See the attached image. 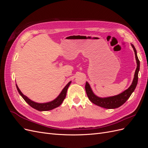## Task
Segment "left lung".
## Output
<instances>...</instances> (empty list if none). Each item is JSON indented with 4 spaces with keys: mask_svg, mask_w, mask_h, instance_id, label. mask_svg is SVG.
<instances>
[{
    "mask_svg": "<svg viewBox=\"0 0 148 148\" xmlns=\"http://www.w3.org/2000/svg\"><path fill=\"white\" fill-rule=\"evenodd\" d=\"M131 46L133 49L134 52H135L137 66L135 72V75H134L133 80L132 84L130 85V86L127 89H126V90H125L123 92H121L118 95L106 97H100L96 96L95 94L93 92L90 85H89V84L86 82V85H85V89H86V92L89 99L90 100L93 104L106 109L118 108V107L123 105L124 103L128 100V98L132 95L133 92L135 91L138 83V72L139 70H140V60H139L138 58L137 52L135 46H134L132 44H131Z\"/></svg>",
    "mask_w": 148,
    "mask_h": 148,
    "instance_id": "1",
    "label": "left lung"
}]
</instances>
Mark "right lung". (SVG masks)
Instances as JSON below:
<instances>
[{
  "label": "right lung",
  "mask_w": 148,
  "mask_h": 148,
  "mask_svg": "<svg viewBox=\"0 0 148 148\" xmlns=\"http://www.w3.org/2000/svg\"><path fill=\"white\" fill-rule=\"evenodd\" d=\"M71 82L70 81L69 83H68V84L66 85L63 89H62V91L60 93V95L58 96L55 99H53L52 101L45 102V103H38L31 100L27 96H26L21 92V91L20 90V89L18 87L16 84V86L17 90L18 91L21 96L23 98V99L27 102L31 107H33V108L35 109L36 110H38L39 111H47V110H50L55 109L56 107L60 106L62 104V103L63 102L64 100L65 99V98L66 97L67 89H68L70 84H71Z\"/></svg>",
  "instance_id": "add662e5"
}]
</instances>
